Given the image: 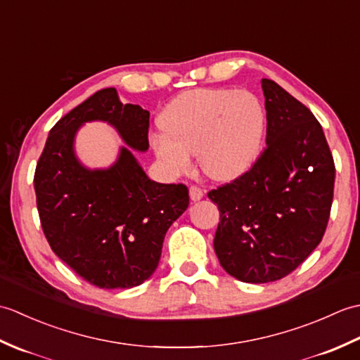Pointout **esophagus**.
Listing matches in <instances>:
<instances>
[{
    "label": "esophagus",
    "instance_id": "obj_1",
    "mask_svg": "<svg viewBox=\"0 0 360 360\" xmlns=\"http://www.w3.org/2000/svg\"><path fill=\"white\" fill-rule=\"evenodd\" d=\"M188 192H190V200L192 201H200L201 198L204 196V192L200 188V187H196V186H192L188 188Z\"/></svg>",
    "mask_w": 360,
    "mask_h": 360
}]
</instances>
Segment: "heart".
I'll use <instances>...</instances> for the list:
<instances>
[{
    "label": "heart",
    "instance_id": "heart-1",
    "mask_svg": "<svg viewBox=\"0 0 360 360\" xmlns=\"http://www.w3.org/2000/svg\"><path fill=\"white\" fill-rule=\"evenodd\" d=\"M159 125L162 131L150 134V147L168 176L186 174L196 153L201 170L226 182L255 164L267 116L262 101L249 91L198 88L168 102Z\"/></svg>",
    "mask_w": 360,
    "mask_h": 360
}]
</instances>
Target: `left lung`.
<instances>
[{"label":"left lung","instance_id":"1","mask_svg":"<svg viewBox=\"0 0 360 360\" xmlns=\"http://www.w3.org/2000/svg\"><path fill=\"white\" fill-rule=\"evenodd\" d=\"M266 148L254 167L209 192L218 205L213 248L244 283L286 277L322 241L334 192V160L322 125L274 80L263 79Z\"/></svg>","mask_w":360,"mask_h":360}]
</instances>
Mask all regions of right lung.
<instances>
[{"mask_svg": "<svg viewBox=\"0 0 360 360\" xmlns=\"http://www.w3.org/2000/svg\"><path fill=\"white\" fill-rule=\"evenodd\" d=\"M106 121L128 145L108 169H88L75 155L86 121ZM150 112L105 88L60 119L35 168L37 209L56 255L102 289L139 286L156 271L165 233L188 207L184 184L151 181L133 155L148 150Z\"/></svg>", "mask_w": 360, "mask_h": 360, "instance_id": "1", "label": "right lung"}]
</instances>
